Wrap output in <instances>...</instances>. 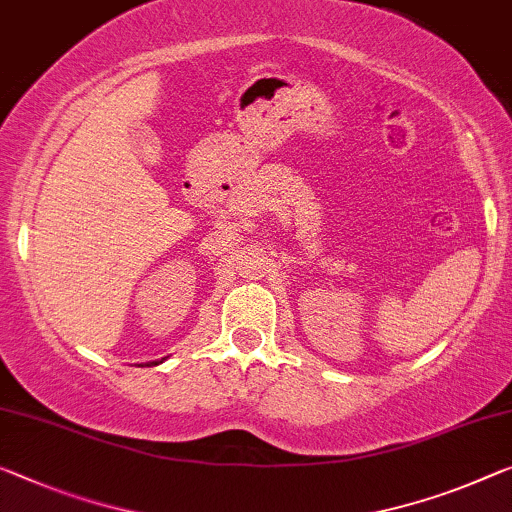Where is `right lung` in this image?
<instances>
[{"instance_id": "obj_1", "label": "right lung", "mask_w": 512, "mask_h": 512, "mask_svg": "<svg viewBox=\"0 0 512 512\" xmlns=\"http://www.w3.org/2000/svg\"><path fill=\"white\" fill-rule=\"evenodd\" d=\"M162 361H164V359H162ZM153 364H157V361H153Z\"/></svg>"}]
</instances>
